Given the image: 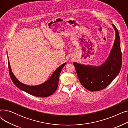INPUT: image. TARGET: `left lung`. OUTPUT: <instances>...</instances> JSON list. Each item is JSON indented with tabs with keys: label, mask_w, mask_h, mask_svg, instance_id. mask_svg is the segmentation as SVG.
<instances>
[{
	"label": "left lung",
	"mask_w": 128,
	"mask_h": 128,
	"mask_svg": "<svg viewBox=\"0 0 128 128\" xmlns=\"http://www.w3.org/2000/svg\"><path fill=\"white\" fill-rule=\"evenodd\" d=\"M116 32V38L110 54L101 66L93 67L74 63L79 81L84 88L90 91L102 90L119 74L122 65V53L120 48L119 32L112 24Z\"/></svg>",
	"instance_id": "obj_1"
}]
</instances>
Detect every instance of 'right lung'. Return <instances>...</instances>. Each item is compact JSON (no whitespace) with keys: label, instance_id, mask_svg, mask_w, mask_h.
Listing matches in <instances>:
<instances>
[{"label":"right lung","instance_id":"1","mask_svg":"<svg viewBox=\"0 0 128 128\" xmlns=\"http://www.w3.org/2000/svg\"><path fill=\"white\" fill-rule=\"evenodd\" d=\"M65 64L64 63L58 67L46 82L42 84L35 86L26 85L20 82L12 73L9 61H8V67L10 78L12 82L18 88L33 96L44 98L52 95L56 90L60 73Z\"/></svg>","mask_w":128,"mask_h":128}]
</instances>
